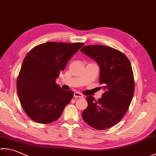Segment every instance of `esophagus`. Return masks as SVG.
<instances>
[{"label": "esophagus", "mask_w": 156, "mask_h": 156, "mask_svg": "<svg viewBox=\"0 0 156 156\" xmlns=\"http://www.w3.org/2000/svg\"><path fill=\"white\" fill-rule=\"evenodd\" d=\"M74 97L75 98H83V96L81 94V93H79L77 92H76L74 93Z\"/></svg>", "instance_id": "1"}]
</instances>
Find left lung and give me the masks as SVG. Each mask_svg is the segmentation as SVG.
<instances>
[{"mask_svg":"<svg viewBox=\"0 0 156 156\" xmlns=\"http://www.w3.org/2000/svg\"><path fill=\"white\" fill-rule=\"evenodd\" d=\"M81 51L95 60L100 68V83L105 92L98 101L87 96L82 117L97 130L117 124L124 116L133 98L134 82L131 64L126 55L105 45H87ZM102 88V87H101Z\"/></svg>","mask_w":156,"mask_h":156,"instance_id":"obj_1","label":"left lung"}]
</instances>
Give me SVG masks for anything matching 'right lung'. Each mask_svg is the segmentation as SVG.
Masks as SVG:
<instances>
[{"mask_svg":"<svg viewBox=\"0 0 156 156\" xmlns=\"http://www.w3.org/2000/svg\"><path fill=\"white\" fill-rule=\"evenodd\" d=\"M83 43L48 42L35 47L23 61L17 80L20 103L26 113L39 124L58 119L73 96L55 83L66 64Z\"/></svg>","mask_w":156,"mask_h":156,"instance_id":"right-lung-1","label":"right lung"}]
</instances>
